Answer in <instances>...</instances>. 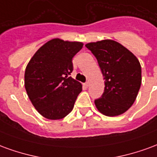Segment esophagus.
Returning <instances> with one entry per match:
<instances>
[{
  "instance_id": "34e87169",
  "label": "esophagus",
  "mask_w": 157,
  "mask_h": 157,
  "mask_svg": "<svg viewBox=\"0 0 157 157\" xmlns=\"http://www.w3.org/2000/svg\"><path fill=\"white\" fill-rule=\"evenodd\" d=\"M84 86H85L86 87H88V86H89V82H86V83H84Z\"/></svg>"
}]
</instances>
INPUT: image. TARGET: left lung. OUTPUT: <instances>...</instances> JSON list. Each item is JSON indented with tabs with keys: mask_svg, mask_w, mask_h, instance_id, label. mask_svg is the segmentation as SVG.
Here are the masks:
<instances>
[{
	"mask_svg": "<svg viewBox=\"0 0 157 157\" xmlns=\"http://www.w3.org/2000/svg\"><path fill=\"white\" fill-rule=\"evenodd\" d=\"M98 59L105 80L104 92L95 100L103 115L113 117L125 113L135 102L141 85V66L132 52L112 39L86 44Z\"/></svg>",
	"mask_w": 157,
	"mask_h": 157,
	"instance_id": "8db88e82",
	"label": "left lung"
}]
</instances>
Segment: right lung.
<instances>
[{
	"instance_id": "add662e5",
	"label": "right lung",
	"mask_w": 157,
	"mask_h": 157,
	"mask_svg": "<svg viewBox=\"0 0 157 157\" xmlns=\"http://www.w3.org/2000/svg\"><path fill=\"white\" fill-rule=\"evenodd\" d=\"M83 47L82 42L49 40L36 51L24 74L26 92L43 117L56 120L71 112L82 85L71 76L72 58Z\"/></svg>"
}]
</instances>
